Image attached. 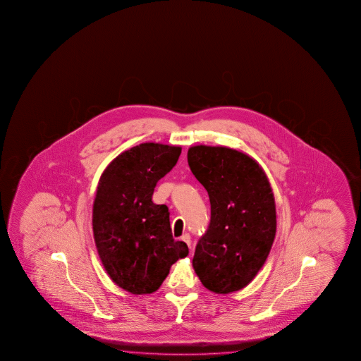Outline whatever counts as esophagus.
I'll return each mask as SVG.
<instances>
[{
    "label": "esophagus",
    "instance_id": "1",
    "mask_svg": "<svg viewBox=\"0 0 361 361\" xmlns=\"http://www.w3.org/2000/svg\"><path fill=\"white\" fill-rule=\"evenodd\" d=\"M180 240H182L183 243H185V244L188 245V247L190 249V236L188 233H184L183 236L180 238Z\"/></svg>",
    "mask_w": 361,
    "mask_h": 361
}]
</instances>
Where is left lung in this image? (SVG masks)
I'll list each match as a JSON object with an SVG mask.
<instances>
[{"instance_id":"left-lung-1","label":"left lung","mask_w":361,"mask_h":361,"mask_svg":"<svg viewBox=\"0 0 361 361\" xmlns=\"http://www.w3.org/2000/svg\"><path fill=\"white\" fill-rule=\"evenodd\" d=\"M187 157L211 203L193 268L208 290L233 293L255 278L269 255L276 231L273 190L263 168L243 152L196 145Z\"/></svg>"}]
</instances>
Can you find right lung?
<instances>
[{
  "mask_svg": "<svg viewBox=\"0 0 361 361\" xmlns=\"http://www.w3.org/2000/svg\"><path fill=\"white\" fill-rule=\"evenodd\" d=\"M182 147L144 142L120 154L98 182L92 226L98 255L117 286L133 294L159 289L188 246L171 235L169 211L152 201Z\"/></svg>",
  "mask_w": 361,
  "mask_h": 361,
  "instance_id": "right-lung-1",
  "label": "right lung"
}]
</instances>
